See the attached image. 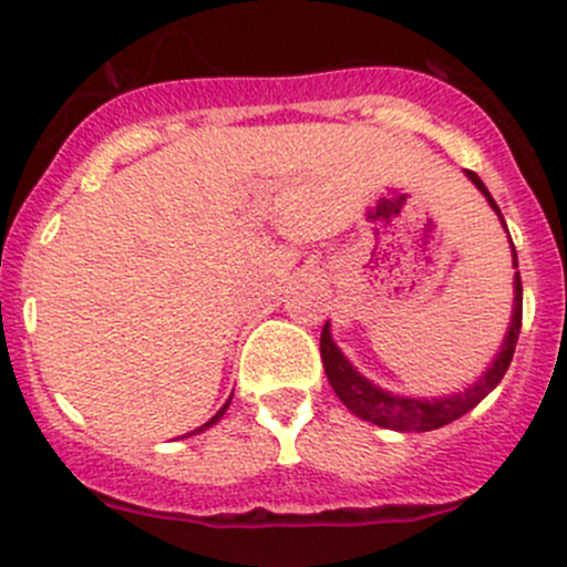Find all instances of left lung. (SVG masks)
Instances as JSON below:
<instances>
[{
    "instance_id": "1",
    "label": "left lung",
    "mask_w": 567,
    "mask_h": 567,
    "mask_svg": "<svg viewBox=\"0 0 567 567\" xmlns=\"http://www.w3.org/2000/svg\"><path fill=\"white\" fill-rule=\"evenodd\" d=\"M468 181L485 194L491 208L496 210V216L505 225V216H502L499 205L494 203V197L488 194L485 183L480 181L472 169H466ZM507 230V225H505ZM513 247V241H511ZM513 268H518V257H516V247H513ZM513 285H516V299H513V318H511V329H507L505 342H502V351L496 353V359L491 362V368L474 381L468 390H463L458 394H450V398H403V394H392L381 386H375L373 381L364 379L346 357L337 348V342L331 340L329 323L323 326L320 331V359H323V370L326 379H329L331 390L337 392V398L346 403L348 411L359 416V420H368L379 427H390V431H436V427L447 425V422L458 420V416L472 411L480 400L485 398L502 379H505L507 368L513 362V353H516V342L518 334H522V274L516 271L513 277Z\"/></svg>"
}]
</instances>
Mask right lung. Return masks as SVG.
I'll return each instance as SVG.
<instances>
[{"instance_id": "obj_1", "label": "right lung", "mask_w": 567, "mask_h": 567, "mask_svg": "<svg viewBox=\"0 0 567 567\" xmlns=\"http://www.w3.org/2000/svg\"><path fill=\"white\" fill-rule=\"evenodd\" d=\"M233 400V398H230ZM230 400H227V403L225 405H221V409L219 411H216V414L214 416H210V420L208 422H205V425L203 427H197V431H192V433H203V431H208V427L210 425H216V422H219L221 420V414H225V411H227V405H230Z\"/></svg>"}]
</instances>
